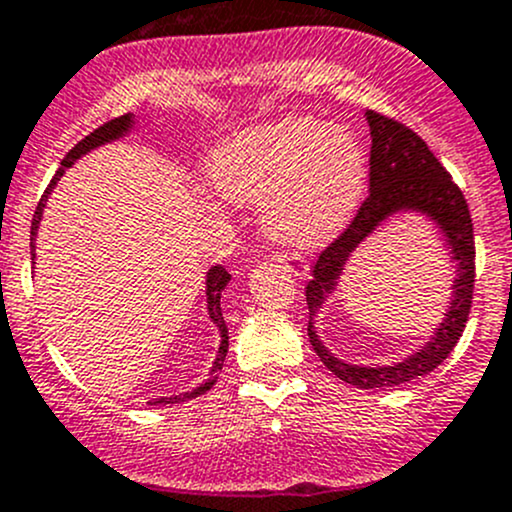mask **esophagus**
Listing matches in <instances>:
<instances>
[{"label":"esophagus","mask_w":512,"mask_h":512,"mask_svg":"<svg viewBox=\"0 0 512 512\" xmlns=\"http://www.w3.org/2000/svg\"><path fill=\"white\" fill-rule=\"evenodd\" d=\"M277 262L287 267L294 277H302L307 272V265H304V257L302 255H294V252H282V255L275 257Z\"/></svg>","instance_id":"esophagus-1"}]
</instances>
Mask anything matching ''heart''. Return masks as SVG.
<instances>
[{
    "mask_svg": "<svg viewBox=\"0 0 512 512\" xmlns=\"http://www.w3.org/2000/svg\"><path fill=\"white\" fill-rule=\"evenodd\" d=\"M215 193L260 203L262 230L287 247H319L354 218L366 185V156L344 126L287 116L227 136L210 156Z\"/></svg>",
    "mask_w": 512,
    "mask_h": 512,
    "instance_id": "1",
    "label": "heart"
}]
</instances>
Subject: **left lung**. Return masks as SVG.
Returning <instances> with one entry per match:
<instances>
[{
    "label": "left lung",
    "instance_id": "1",
    "mask_svg": "<svg viewBox=\"0 0 512 512\" xmlns=\"http://www.w3.org/2000/svg\"><path fill=\"white\" fill-rule=\"evenodd\" d=\"M371 133L369 158V198L361 203L352 225L319 255L314 277L307 285L309 304V342L334 376L356 389H386L418 379L436 369L461 339L473 302L476 282V242L468 203L461 188L451 180L448 170L428 151L426 143L404 123L366 111ZM414 212L426 217L439 230L449 259L457 262L452 299L442 324L423 348L394 365H352L332 355L318 339L313 319L326 299L336 291L343 267L353 250L375 227L396 214Z\"/></svg>",
    "mask_w": 512,
    "mask_h": 512
}]
</instances>
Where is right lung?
<instances>
[{"label": "right lung", "mask_w": 512, "mask_h": 512, "mask_svg": "<svg viewBox=\"0 0 512 512\" xmlns=\"http://www.w3.org/2000/svg\"><path fill=\"white\" fill-rule=\"evenodd\" d=\"M133 131H136V116H133V113H126V116L113 118V121L103 123L101 128H96L94 133H89V136H86L84 141H79L74 148H71L69 153H66V158L61 160V168L56 170V175H54V178H51L49 188H46V193L41 195L39 205H36V213H34V220H32V247H34L36 232H39L41 218H44L46 200H49L51 190H54V185L61 180L64 170L71 168V165H74L79 158H84L86 153L96 151V148H101V146H108V143H113V141H121V138H126L128 133H133ZM227 282H230V275H227V270H225L223 265L210 267L208 275H205V297H208V317H210V322H213L215 327H218V332H220V347H218V354H215L213 366H210V379H205L203 384L195 386V389L188 391V394L160 396V399H153V404H156V406L180 404V401L195 399V396H200V394H205V391L213 389V384H215V381H218V371L223 369V361H225V356H227V347H230V344H227L225 319H223V312H220V294H223V289L227 287Z\"/></svg>", "instance_id": "add662e5"}]
</instances>
